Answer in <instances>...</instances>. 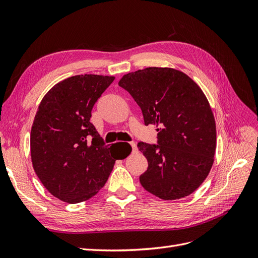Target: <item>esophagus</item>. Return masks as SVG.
<instances>
[{
	"mask_svg": "<svg viewBox=\"0 0 258 258\" xmlns=\"http://www.w3.org/2000/svg\"><path fill=\"white\" fill-rule=\"evenodd\" d=\"M130 146H131V148H132V152H136V151L138 150V148H137V144L134 143V142L130 143Z\"/></svg>",
	"mask_w": 258,
	"mask_h": 258,
	"instance_id": "34e87169",
	"label": "esophagus"
}]
</instances>
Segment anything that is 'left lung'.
Segmentation results:
<instances>
[{"mask_svg":"<svg viewBox=\"0 0 258 258\" xmlns=\"http://www.w3.org/2000/svg\"><path fill=\"white\" fill-rule=\"evenodd\" d=\"M118 85L141 107L146 126L155 124L158 131V144L138 143L148 161L140 183L163 200L188 196L214 161L216 126L205 93L189 76L171 68L138 70Z\"/></svg>","mask_w":258,"mask_h":258,"instance_id":"obj_1","label":"left lung"}]
</instances>
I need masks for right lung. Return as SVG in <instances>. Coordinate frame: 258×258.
I'll return each mask as SVG.
<instances>
[{"mask_svg":"<svg viewBox=\"0 0 258 258\" xmlns=\"http://www.w3.org/2000/svg\"><path fill=\"white\" fill-rule=\"evenodd\" d=\"M114 76L75 75L56 84L38 105L31 129V159L52 196L68 204L88 200L102 188L115 161L126 158L107 147L90 122L93 105ZM92 142H90V140Z\"/></svg>","mask_w":258,"mask_h":258,"instance_id":"add662e5","label":"right lung"}]
</instances>
